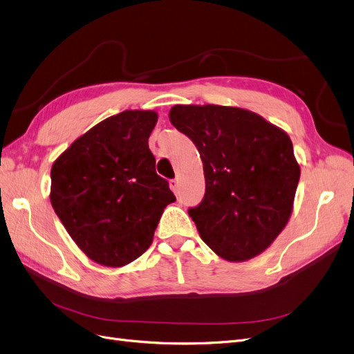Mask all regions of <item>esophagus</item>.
I'll return each instance as SVG.
<instances>
[{"mask_svg":"<svg viewBox=\"0 0 354 354\" xmlns=\"http://www.w3.org/2000/svg\"><path fill=\"white\" fill-rule=\"evenodd\" d=\"M169 187H170V189L175 192V195H178V192H179V182H178V179L170 180L169 182Z\"/></svg>","mask_w":354,"mask_h":354,"instance_id":"34e87169","label":"esophagus"}]
</instances>
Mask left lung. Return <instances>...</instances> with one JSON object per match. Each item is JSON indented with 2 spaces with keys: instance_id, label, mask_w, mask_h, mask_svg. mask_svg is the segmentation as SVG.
Returning <instances> with one entry per match:
<instances>
[{
  "instance_id": "8db88e82",
  "label": "left lung",
  "mask_w": 354,
  "mask_h": 354,
  "mask_svg": "<svg viewBox=\"0 0 354 354\" xmlns=\"http://www.w3.org/2000/svg\"><path fill=\"white\" fill-rule=\"evenodd\" d=\"M169 120L204 165V198L188 210L201 239L230 263L264 252L293 210L300 166L290 137L255 112L220 104H175Z\"/></svg>"
}]
</instances>
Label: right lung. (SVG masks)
<instances>
[{"label":"right lung","mask_w":354,"mask_h":354,"mask_svg":"<svg viewBox=\"0 0 354 354\" xmlns=\"http://www.w3.org/2000/svg\"><path fill=\"white\" fill-rule=\"evenodd\" d=\"M154 111H124L90 128L52 165L50 204L95 263L124 267L149 250L167 204L149 137Z\"/></svg>","instance_id":"add662e5"}]
</instances>
